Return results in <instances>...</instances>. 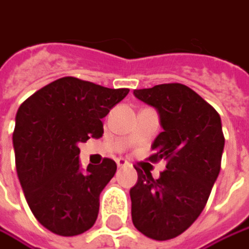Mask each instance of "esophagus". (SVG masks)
<instances>
[{
  "label": "esophagus",
  "mask_w": 249,
  "mask_h": 249,
  "mask_svg": "<svg viewBox=\"0 0 249 249\" xmlns=\"http://www.w3.org/2000/svg\"><path fill=\"white\" fill-rule=\"evenodd\" d=\"M117 165H118V168H124V166L128 165V162L125 159H123V158H120V159H117Z\"/></svg>",
  "instance_id": "1"
}]
</instances>
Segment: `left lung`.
I'll return each instance as SVG.
<instances>
[{"mask_svg":"<svg viewBox=\"0 0 249 249\" xmlns=\"http://www.w3.org/2000/svg\"><path fill=\"white\" fill-rule=\"evenodd\" d=\"M135 97L155 107L163 131L155 138L151 162L166 160V170L154 179L139 168L129 190L132 223L156 241L180 235L203 212L221 168L224 134L212 106L180 83L134 90Z\"/></svg>","mask_w":249,"mask_h":249,"instance_id":"obj_1","label":"left lung"}]
</instances>
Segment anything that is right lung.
<instances>
[{"label": "right lung", "mask_w": 249, "mask_h": 249, "mask_svg": "<svg viewBox=\"0 0 249 249\" xmlns=\"http://www.w3.org/2000/svg\"><path fill=\"white\" fill-rule=\"evenodd\" d=\"M128 93L62 77L18 108L12 135L18 178L31 212L52 232L73 237L94 226L100 193L117 163L106 158L83 172L79 143L103 137L101 118Z\"/></svg>", "instance_id": "obj_1"}]
</instances>
